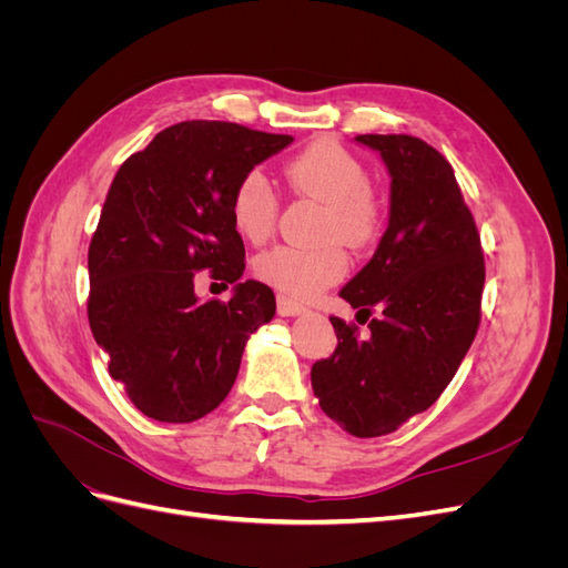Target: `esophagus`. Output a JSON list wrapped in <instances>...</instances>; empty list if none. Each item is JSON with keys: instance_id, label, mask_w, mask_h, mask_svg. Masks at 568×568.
Here are the masks:
<instances>
[{"instance_id": "obj_1", "label": "esophagus", "mask_w": 568, "mask_h": 568, "mask_svg": "<svg viewBox=\"0 0 568 568\" xmlns=\"http://www.w3.org/2000/svg\"><path fill=\"white\" fill-rule=\"evenodd\" d=\"M305 311H307V307L303 303H296V301H291L286 296H277V313L282 317H298Z\"/></svg>"}]
</instances>
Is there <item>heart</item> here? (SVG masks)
I'll use <instances>...</instances> for the list:
<instances>
[{"mask_svg": "<svg viewBox=\"0 0 568 568\" xmlns=\"http://www.w3.org/2000/svg\"><path fill=\"white\" fill-rule=\"evenodd\" d=\"M284 178L296 194L324 205L320 239L367 246L382 230V203L369 189L363 161L336 142H317L301 151L284 168ZM277 199L263 173H248L232 196L234 230L251 244H263L274 230ZM346 272V253L336 242L313 248L274 246L255 257V274L272 288L294 298H313L336 284Z\"/></svg>", "mask_w": 568, "mask_h": 568, "instance_id": "obj_1", "label": "heart"}]
</instances>
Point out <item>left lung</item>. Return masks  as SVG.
Segmentation results:
<instances>
[{
	"mask_svg": "<svg viewBox=\"0 0 568 568\" xmlns=\"http://www.w3.org/2000/svg\"><path fill=\"white\" fill-rule=\"evenodd\" d=\"M390 178L388 227L372 261L341 288L369 336L332 317L338 346L313 365L320 407L357 438H376L432 407L467 355L486 267L450 163L417 136L357 134Z\"/></svg>",
	"mask_w": 568,
	"mask_h": 568,
	"instance_id": "1",
	"label": "left lung"
}]
</instances>
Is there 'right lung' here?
<instances>
[{
	"mask_svg": "<svg viewBox=\"0 0 568 568\" xmlns=\"http://www.w3.org/2000/svg\"><path fill=\"white\" fill-rule=\"evenodd\" d=\"M294 136L220 120L165 128L120 165L92 236L88 315L109 372L146 417L196 422L234 386L248 338L277 311L272 288L242 280L232 196ZM234 283L227 304L201 302L193 274Z\"/></svg>",
	"mask_w": 568,
	"mask_h": 568,
	"instance_id": "add662e5",
	"label": "right lung"
}]
</instances>
